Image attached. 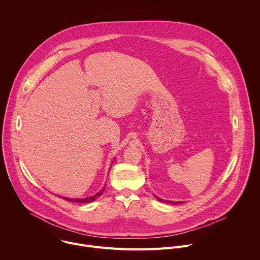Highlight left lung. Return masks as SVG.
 Here are the masks:
<instances>
[{"instance_id": "left-lung-1", "label": "left lung", "mask_w": 260, "mask_h": 260, "mask_svg": "<svg viewBox=\"0 0 260 260\" xmlns=\"http://www.w3.org/2000/svg\"><path fill=\"white\" fill-rule=\"evenodd\" d=\"M156 199L158 200V201H160V202H162V203H167V204H178V202L177 203H175V202H170V201H165V200H161L160 198H157L156 197ZM180 204V203H179Z\"/></svg>"}]
</instances>
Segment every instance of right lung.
<instances>
[{
    "mask_svg": "<svg viewBox=\"0 0 260 260\" xmlns=\"http://www.w3.org/2000/svg\"><path fill=\"white\" fill-rule=\"evenodd\" d=\"M104 189L101 190L100 192H98L95 196H92V197H89V198H86V199H68V198H62V199L67 200V201H70V202H74V203H90V202H93L94 200H96L99 197H101Z\"/></svg>",
    "mask_w": 260,
    "mask_h": 260,
    "instance_id": "1",
    "label": "right lung"
}]
</instances>
